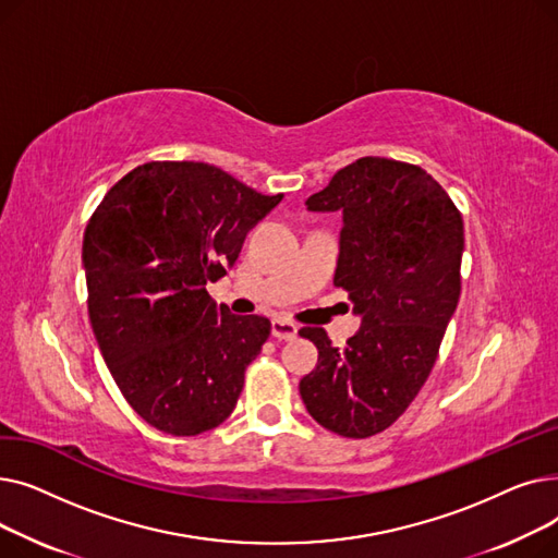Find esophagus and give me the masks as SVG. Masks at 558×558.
I'll use <instances>...</instances> for the list:
<instances>
[{
	"instance_id": "esophagus-1",
	"label": "esophagus",
	"mask_w": 558,
	"mask_h": 558,
	"mask_svg": "<svg viewBox=\"0 0 558 558\" xmlns=\"http://www.w3.org/2000/svg\"><path fill=\"white\" fill-rule=\"evenodd\" d=\"M271 335H274L276 339L291 341V339L299 337V326L291 324V320H287V318H274V320H271Z\"/></svg>"
}]
</instances>
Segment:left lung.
Instances as JSON below:
<instances>
[{"mask_svg":"<svg viewBox=\"0 0 558 558\" xmlns=\"http://www.w3.org/2000/svg\"><path fill=\"white\" fill-rule=\"evenodd\" d=\"M305 205L343 215L335 284L362 326L343 350L324 328L301 330L318 348L301 398L318 425L366 438L404 414L436 362L461 294L463 219L425 169L375 156L339 169Z\"/></svg>","mask_w":558,"mask_h":558,"instance_id":"left-lung-1","label":"left lung"}]
</instances>
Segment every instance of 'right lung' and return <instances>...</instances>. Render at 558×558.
Segmentation results:
<instances>
[{
  "instance_id": "add662e5",
  "label": "right lung",
  "mask_w": 558,
  "mask_h": 558,
  "mask_svg": "<svg viewBox=\"0 0 558 558\" xmlns=\"http://www.w3.org/2000/svg\"><path fill=\"white\" fill-rule=\"evenodd\" d=\"M264 196L205 162H146L117 181L83 234L87 312L104 362L151 427L196 436L221 425L271 320L230 314L205 284L226 276Z\"/></svg>"
}]
</instances>
